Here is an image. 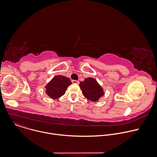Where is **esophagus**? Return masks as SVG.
Returning <instances> with one entry per match:
<instances>
[{
	"label": "esophagus",
	"mask_w": 157,
	"mask_h": 157,
	"mask_svg": "<svg viewBox=\"0 0 157 157\" xmlns=\"http://www.w3.org/2000/svg\"><path fill=\"white\" fill-rule=\"evenodd\" d=\"M71 82H72L73 84H79V81H76V80H72Z\"/></svg>",
	"instance_id": "obj_1"
}]
</instances>
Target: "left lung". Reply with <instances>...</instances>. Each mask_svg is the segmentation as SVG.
I'll return each instance as SVG.
<instances>
[{"instance_id": "left-lung-1", "label": "left lung", "mask_w": 157, "mask_h": 157, "mask_svg": "<svg viewBox=\"0 0 157 157\" xmlns=\"http://www.w3.org/2000/svg\"><path fill=\"white\" fill-rule=\"evenodd\" d=\"M79 87L83 95L92 101H98L105 95L103 89L93 78H86L84 81L80 82Z\"/></svg>"}]
</instances>
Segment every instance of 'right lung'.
Masks as SVG:
<instances>
[{
	"mask_svg": "<svg viewBox=\"0 0 157 157\" xmlns=\"http://www.w3.org/2000/svg\"><path fill=\"white\" fill-rule=\"evenodd\" d=\"M68 78L62 75H57L46 85V94L52 99H57L65 94L68 87L71 84Z\"/></svg>",
	"mask_w": 157,
	"mask_h": 157,
	"instance_id": "1",
	"label": "right lung"
}]
</instances>
